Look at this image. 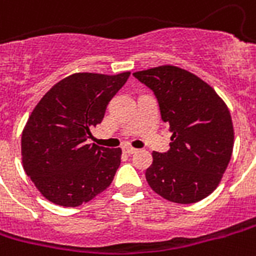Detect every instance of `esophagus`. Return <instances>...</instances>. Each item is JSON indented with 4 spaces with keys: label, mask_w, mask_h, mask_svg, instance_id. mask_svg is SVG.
Here are the masks:
<instances>
[{
    "label": "esophagus",
    "mask_w": 256,
    "mask_h": 256,
    "mask_svg": "<svg viewBox=\"0 0 256 256\" xmlns=\"http://www.w3.org/2000/svg\"><path fill=\"white\" fill-rule=\"evenodd\" d=\"M124 152L128 154H134V153H136V148H132V146H124Z\"/></svg>",
    "instance_id": "1"
}]
</instances>
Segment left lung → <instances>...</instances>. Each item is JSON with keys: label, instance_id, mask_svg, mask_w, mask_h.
Masks as SVG:
<instances>
[{"label": "left lung", "instance_id": "obj_1", "mask_svg": "<svg viewBox=\"0 0 256 256\" xmlns=\"http://www.w3.org/2000/svg\"><path fill=\"white\" fill-rule=\"evenodd\" d=\"M132 75L153 90L172 132L169 152L153 153L148 184L161 198L178 204L206 198L220 184L234 149L227 104L208 83L176 66Z\"/></svg>", "mask_w": 256, "mask_h": 256}]
</instances>
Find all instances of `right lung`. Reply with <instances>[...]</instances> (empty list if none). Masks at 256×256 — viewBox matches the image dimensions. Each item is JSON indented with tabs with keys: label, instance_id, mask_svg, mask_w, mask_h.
I'll return each mask as SVG.
<instances>
[{
	"label": "right lung",
	"instance_id": "obj_1",
	"mask_svg": "<svg viewBox=\"0 0 256 256\" xmlns=\"http://www.w3.org/2000/svg\"><path fill=\"white\" fill-rule=\"evenodd\" d=\"M130 72H78L58 82L33 108L21 136L25 173L54 204L79 206L110 186L120 148L86 144Z\"/></svg>",
	"mask_w": 256,
	"mask_h": 256
}]
</instances>
